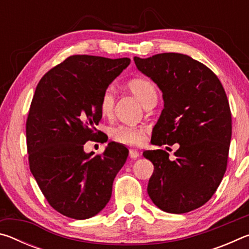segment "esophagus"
Instances as JSON below:
<instances>
[{
	"instance_id": "esophagus-1",
	"label": "esophagus",
	"mask_w": 249,
	"mask_h": 249,
	"mask_svg": "<svg viewBox=\"0 0 249 249\" xmlns=\"http://www.w3.org/2000/svg\"><path fill=\"white\" fill-rule=\"evenodd\" d=\"M129 157L132 159H136L140 157V153L136 149H129Z\"/></svg>"
}]
</instances>
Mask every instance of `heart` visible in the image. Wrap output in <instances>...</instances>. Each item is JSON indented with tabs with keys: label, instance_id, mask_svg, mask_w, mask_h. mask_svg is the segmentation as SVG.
<instances>
[{
	"label": "heart",
	"instance_id": "b5f03b06",
	"mask_svg": "<svg viewBox=\"0 0 249 249\" xmlns=\"http://www.w3.org/2000/svg\"><path fill=\"white\" fill-rule=\"evenodd\" d=\"M127 88L146 107L153 101L157 100V89L155 84L146 78H134L127 82ZM115 98L113 92L105 90L100 99V111L103 116H112L114 111ZM146 128L144 126L117 125L109 129V136L120 144L137 146L144 142Z\"/></svg>",
	"mask_w": 249,
	"mask_h": 249
}]
</instances>
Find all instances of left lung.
Segmentation results:
<instances>
[{"label": "left lung", "mask_w": 249, "mask_h": 249, "mask_svg": "<svg viewBox=\"0 0 249 249\" xmlns=\"http://www.w3.org/2000/svg\"><path fill=\"white\" fill-rule=\"evenodd\" d=\"M134 61L162 92L151 144H179L175 160L162 149L142 153L154 165L147 192L165 212H190L212 197L226 171L231 115L224 88L212 70L187 54L165 53Z\"/></svg>", "instance_id": "obj_1"}]
</instances>
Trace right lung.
<instances>
[{"label": "right lung", "instance_id": "right-lung-1", "mask_svg": "<svg viewBox=\"0 0 249 249\" xmlns=\"http://www.w3.org/2000/svg\"><path fill=\"white\" fill-rule=\"evenodd\" d=\"M130 64L75 54L40 79L29 108L26 142L29 169L41 192L62 215L86 220L111 199L113 181L127 159L128 149L108 142L102 155L83 149L100 135L103 92Z\"/></svg>", "mask_w": 249, "mask_h": 249}]
</instances>
